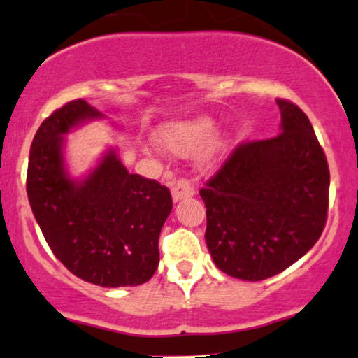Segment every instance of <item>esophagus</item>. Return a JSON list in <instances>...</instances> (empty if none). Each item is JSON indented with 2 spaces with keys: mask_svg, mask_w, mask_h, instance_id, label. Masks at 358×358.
<instances>
[{
  "mask_svg": "<svg viewBox=\"0 0 358 358\" xmlns=\"http://www.w3.org/2000/svg\"><path fill=\"white\" fill-rule=\"evenodd\" d=\"M193 194H194V188L193 185L189 183V180L187 178L176 180V182L171 185V198H173L175 203L183 200V198H192Z\"/></svg>",
  "mask_w": 358,
  "mask_h": 358,
  "instance_id": "esophagus-1",
  "label": "esophagus"
}]
</instances>
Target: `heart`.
Listing matches in <instances>:
<instances>
[{"mask_svg": "<svg viewBox=\"0 0 358 358\" xmlns=\"http://www.w3.org/2000/svg\"><path fill=\"white\" fill-rule=\"evenodd\" d=\"M215 132V120L210 117H196L189 120L166 122L158 129L157 140L162 147L176 155H188L208 143L203 153V164L210 166L218 164L229 148V138H213Z\"/></svg>", "mask_w": 358, "mask_h": 358, "instance_id": "1", "label": "heart"}]
</instances>
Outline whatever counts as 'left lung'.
Wrapping results in <instances>:
<instances>
[{
	"label": "left lung",
	"mask_w": 358,
	"mask_h": 358,
	"mask_svg": "<svg viewBox=\"0 0 358 358\" xmlns=\"http://www.w3.org/2000/svg\"><path fill=\"white\" fill-rule=\"evenodd\" d=\"M280 134L238 145L200 196L206 246L231 278L282 273L317 243L329 208V165L309 119L278 99Z\"/></svg>",
	"instance_id": "8db88e82"
}]
</instances>
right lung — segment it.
Returning a JSON list of instances; mask_svg holds the SVG:
<instances>
[{
    "mask_svg": "<svg viewBox=\"0 0 358 358\" xmlns=\"http://www.w3.org/2000/svg\"><path fill=\"white\" fill-rule=\"evenodd\" d=\"M102 117L78 99L41 124L29 150V205L54 256L72 274L102 287L140 286L158 268V238L173 203L164 185L129 173L115 148L84 178H71L64 135Z\"/></svg>",
    "mask_w": 358,
    "mask_h": 358,
    "instance_id": "add662e5",
    "label": "right lung"
}]
</instances>
